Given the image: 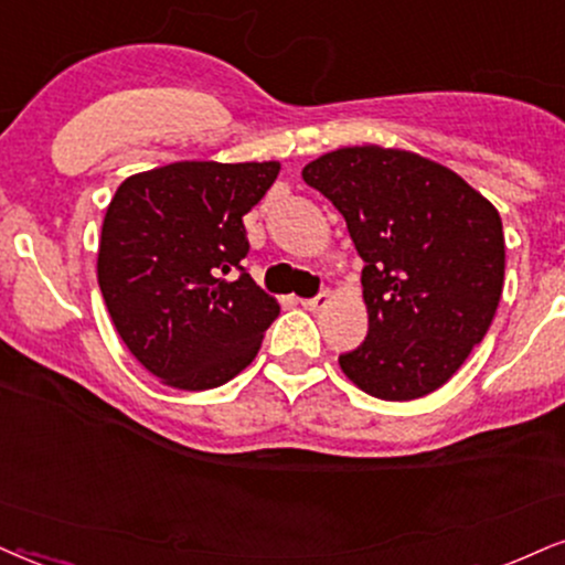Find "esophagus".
<instances>
[{
  "instance_id": "1",
  "label": "esophagus",
  "mask_w": 565,
  "mask_h": 565,
  "mask_svg": "<svg viewBox=\"0 0 565 565\" xmlns=\"http://www.w3.org/2000/svg\"><path fill=\"white\" fill-rule=\"evenodd\" d=\"M331 302V291H320L318 297H312V299H302V307L305 310H310V312H316V310H323V307Z\"/></svg>"
}]
</instances>
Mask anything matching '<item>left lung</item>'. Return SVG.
<instances>
[{
  "mask_svg": "<svg viewBox=\"0 0 565 565\" xmlns=\"http://www.w3.org/2000/svg\"><path fill=\"white\" fill-rule=\"evenodd\" d=\"M331 200L365 260L367 335L339 365L383 402L448 383L480 344L503 291L505 242L495 205L456 171L381 146L339 148L302 169Z\"/></svg>",
  "mask_w": 565,
  "mask_h": 565,
  "instance_id": "obj_1",
  "label": "left lung"
}]
</instances>
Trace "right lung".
Masks as SVG:
<instances>
[{"label":"right lung","mask_w":565,"mask_h":565,"mask_svg":"<svg viewBox=\"0 0 565 565\" xmlns=\"http://www.w3.org/2000/svg\"><path fill=\"white\" fill-rule=\"evenodd\" d=\"M278 161H177L127 177L106 209L98 287L111 323L148 373L180 391L218 388L255 360L278 316L242 268V216Z\"/></svg>","instance_id":"1"}]
</instances>
